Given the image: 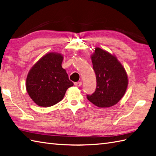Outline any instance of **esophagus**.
Wrapping results in <instances>:
<instances>
[{
	"mask_svg": "<svg viewBox=\"0 0 156 156\" xmlns=\"http://www.w3.org/2000/svg\"><path fill=\"white\" fill-rule=\"evenodd\" d=\"M74 85L75 86H77V87H80L82 85V82L81 81H78V82H75L74 83Z\"/></svg>",
	"mask_w": 156,
	"mask_h": 156,
	"instance_id": "1",
	"label": "esophagus"
}]
</instances>
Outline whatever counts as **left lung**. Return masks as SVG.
I'll use <instances>...</instances> for the list:
<instances>
[{
  "label": "left lung",
  "mask_w": 156,
  "mask_h": 156,
  "mask_svg": "<svg viewBox=\"0 0 156 156\" xmlns=\"http://www.w3.org/2000/svg\"><path fill=\"white\" fill-rule=\"evenodd\" d=\"M97 87L92 95H87L90 102L101 108L115 105L127 90L128 78L122 63L114 55L96 47L91 57Z\"/></svg>",
  "instance_id": "8db88e82"
}]
</instances>
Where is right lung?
I'll return each mask as SVG.
<instances>
[{
    "mask_svg": "<svg viewBox=\"0 0 156 156\" xmlns=\"http://www.w3.org/2000/svg\"><path fill=\"white\" fill-rule=\"evenodd\" d=\"M63 56L50 52L41 57L30 69L26 89L37 105L53 106L63 99L67 89L73 85L61 66Z\"/></svg>",
    "mask_w": 156,
    "mask_h": 156,
    "instance_id": "obj_1",
    "label": "right lung"
}]
</instances>
